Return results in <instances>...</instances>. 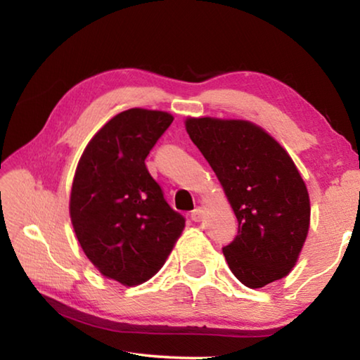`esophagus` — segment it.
Returning a JSON list of instances; mask_svg holds the SVG:
<instances>
[{"label":"esophagus","mask_w":360,"mask_h":360,"mask_svg":"<svg viewBox=\"0 0 360 360\" xmlns=\"http://www.w3.org/2000/svg\"><path fill=\"white\" fill-rule=\"evenodd\" d=\"M191 217H192V221H195V222H200V221H203V217H205V212H203V208H195L192 212H191Z\"/></svg>","instance_id":"34e87169"}]
</instances>
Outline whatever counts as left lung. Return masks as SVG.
<instances>
[{
  "label": "left lung",
  "mask_w": 360,
  "mask_h": 360,
  "mask_svg": "<svg viewBox=\"0 0 360 360\" xmlns=\"http://www.w3.org/2000/svg\"><path fill=\"white\" fill-rule=\"evenodd\" d=\"M186 130L238 219V235L222 249L231 273L251 289L288 276L311 214L294 160L275 138L248 120L188 117Z\"/></svg>",
  "instance_id": "1"
}]
</instances>
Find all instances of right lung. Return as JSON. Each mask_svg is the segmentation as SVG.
I'll use <instances>...</instances> for the list:
<instances>
[{
	"label": "right lung",
	"instance_id": "right-lung-1",
	"mask_svg": "<svg viewBox=\"0 0 360 360\" xmlns=\"http://www.w3.org/2000/svg\"><path fill=\"white\" fill-rule=\"evenodd\" d=\"M173 115L131 108L105 124L79 158L70 216L82 251L103 276L138 285L160 270L184 230L146 168Z\"/></svg>",
	"mask_w": 360,
	"mask_h": 360
}]
</instances>
